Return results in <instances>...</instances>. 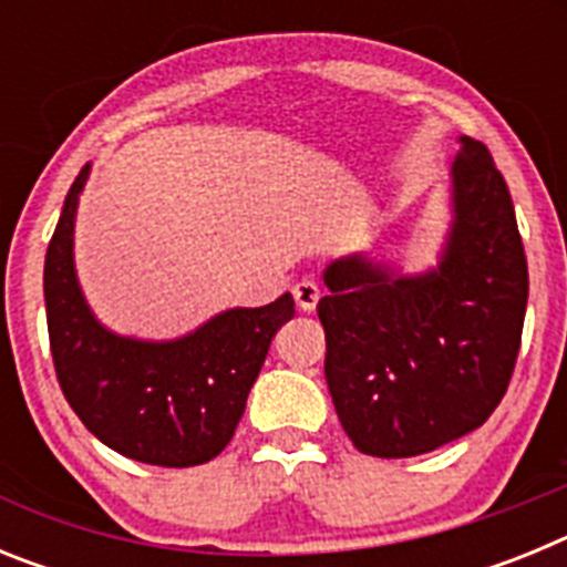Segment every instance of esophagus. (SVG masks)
<instances>
[{
	"label": "esophagus",
	"instance_id": "34e87169",
	"mask_svg": "<svg viewBox=\"0 0 567 567\" xmlns=\"http://www.w3.org/2000/svg\"><path fill=\"white\" fill-rule=\"evenodd\" d=\"M292 295L300 312H315V307H318L320 300V287L312 278H300L292 287Z\"/></svg>",
	"mask_w": 567,
	"mask_h": 567
}]
</instances>
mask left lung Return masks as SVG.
Listing matches in <instances>:
<instances>
[{
    "instance_id": "left-lung-1",
    "label": "left lung",
    "mask_w": 567,
    "mask_h": 567,
    "mask_svg": "<svg viewBox=\"0 0 567 567\" xmlns=\"http://www.w3.org/2000/svg\"><path fill=\"white\" fill-rule=\"evenodd\" d=\"M449 229L432 267L405 272L369 252L323 269L329 394L372 457H417L497 409L519 352L528 264L505 178L460 135Z\"/></svg>"
}]
</instances>
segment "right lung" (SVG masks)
I'll list each match as a JSON object with an SVG mask.
<instances>
[{"label":"right lung","mask_w":567,"mask_h":567,"mask_svg":"<svg viewBox=\"0 0 567 567\" xmlns=\"http://www.w3.org/2000/svg\"><path fill=\"white\" fill-rule=\"evenodd\" d=\"M90 164L64 198L44 255L50 352L70 409L90 434L130 460L187 468L218 457L247 409L249 389L292 295L233 307L169 340L118 334L90 309L76 272V213Z\"/></svg>","instance_id":"right-lung-1"}]
</instances>
